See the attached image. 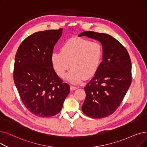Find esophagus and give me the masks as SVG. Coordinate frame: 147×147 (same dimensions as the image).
<instances>
[{
  "label": "esophagus",
  "mask_w": 147,
  "mask_h": 147,
  "mask_svg": "<svg viewBox=\"0 0 147 147\" xmlns=\"http://www.w3.org/2000/svg\"><path fill=\"white\" fill-rule=\"evenodd\" d=\"M78 89V87L74 86H70V89H71V91H74V90H75V89Z\"/></svg>",
  "instance_id": "esophagus-1"
}]
</instances>
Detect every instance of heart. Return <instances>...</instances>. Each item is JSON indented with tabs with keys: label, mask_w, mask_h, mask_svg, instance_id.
Wrapping results in <instances>:
<instances>
[{
	"label": "heart",
	"mask_w": 147,
	"mask_h": 147,
	"mask_svg": "<svg viewBox=\"0 0 147 147\" xmlns=\"http://www.w3.org/2000/svg\"><path fill=\"white\" fill-rule=\"evenodd\" d=\"M102 47L96 41L82 38H71L63 44L60 52L51 56L55 72L61 78L65 76L71 67L67 79L73 84H78L96 73L102 57Z\"/></svg>",
	"instance_id": "b5f03b06"
}]
</instances>
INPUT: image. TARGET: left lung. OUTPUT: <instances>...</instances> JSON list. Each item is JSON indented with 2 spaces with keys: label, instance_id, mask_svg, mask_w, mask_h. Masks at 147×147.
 <instances>
[{
  "label": "left lung",
  "instance_id": "8db88e82",
  "mask_svg": "<svg viewBox=\"0 0 147 147\" xmlns=\"http://www.w3.org/2000/svg\"><path fill=\"white\" fill-rule=\"evenodd\" d=\"M78 36L93 38L103 46V61L84 88L86 98L82 110L92 118L108 117L118 109L131 85L130 56L122 44L108 34L85 31Z\"/></svg>",
  "mask_w": 147,
  "mask_h": 147
}]
</instances>
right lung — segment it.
Wrapping results in <instances>:
<instances>
[{
  "instance_id": "obj_1",
  "label": "right lung",
  "mask_w": 147,
  "mask_h": 147,
  "mask_svg": "<svg viewBox=\"0 0 147 147\" xmlns=\"http://www.w3.org/2000/svg\"><path fill=\"white\" fill-rule=\"evenodd\" d=\"M62 33V29L37 32L21 43L16 55L13 76L18 92L28 111L40 117L58 114L70 91L51 61Z\"/></svg>"
}]
</instances>
